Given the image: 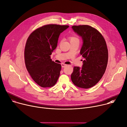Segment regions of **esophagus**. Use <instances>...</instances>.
I'll return each mask as SVG.
<instances>
[{"instance_id":"1","label":"esophagus","mask_w":127,"mask_h":127,"mask_svg":"<svg viewBox=\"0 0 127 127\" xmlns=\"http://www.w3.org/2000/svg\"><path fill=\"white\" fill-rule=\"evenodd\" d=\"M61 66H62V67H65V66H67V65L66 64H64V63H62V64H61Z\"/></svg>"}]
</instances>
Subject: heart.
I'll list each match as a JSON object with an SVG mask.
<instances>
[{"instance_id": "1", "label": "heart", "mask_w": 127, "mask_h": 127, "mask_svg": "<svg viewBox=\"0 0 127 127\" xmlns=\"http://www.w3.org/2000/svg\"><path fill=\"white\" fill-rule=\"evenodd\" d=\"M68 39H69V40H70V43L75 42H79V38L78 37H77L76 36H75V35L70 36L69 37H68Z\"/></svg>"}]
</instances>
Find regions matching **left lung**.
<instances>
[{"mask_svg":"<svg viewBox=\"0 0 127 127\" xmlns=\"http://www.w3.org/2000/svg\"><path fill=\"white\" fill-rule=\"evenodd\" d=\"M72 28L83 38L80 54L85 60L81 68L74 67L71 79L78 88H90L99 82L105 72L108 59L106 43L100 32L89 25H74Z\"/></svg>","mask_w":127,"mask_h":127,"instance_id":"1","label":"left lung"}]
</instances>
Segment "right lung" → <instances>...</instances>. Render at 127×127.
<instances>
[{
	"label": "right lung",
	"instance_id": "add662e5",
	"mask_svg": "<svg viewBox=\"0 0 127 127\" xmlns=\"http://www.w3.org/2000/svg\"><path fill=\"white\" fill-rule=\"evenodd\" d=\"M68 25L48 24L33 31L29 36L24 51L25 63L33 80L42 88L54 86L58 79L61 65L51 59L60 34Z\"/></svg>",
	"mask_w": 127,
	"mask_h": 127
}]
</instances>
